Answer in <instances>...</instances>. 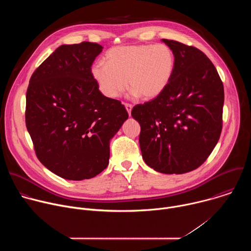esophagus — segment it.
I'll use <instances>...</instances> for the list:
<instances>
[{"label": "esophagus", "instance_id": "esophagus-1", "mask_svg": "<svg viewBox=\"0 0 251 251\" xmlns=\"http://www.w3.org/2000/svg\"><path fill=\"white\" fill-rule=\"evenodd\" d=\"M124 105H125V108H126V110H127L128 114H129V115H131V110H132V105H131V104H129V103H125Z\"/></svg>", "mask_w": 251, "mask_h": 251}]
</instances>
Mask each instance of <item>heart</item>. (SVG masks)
<instances>
[{"instance_id":"b5f03b06","label":"heart","mask_w":251,"mask_h":251,"mask_svg":"<svg viewBox=\"0 0 251 251\" xmlns=\"http://www.w3.org/2000/svg\"><path fill=\"white\" fill-rule=\"evenodd\" d=\"M105 59L106 63L92 65L91 75L102 94L112 99L119 97L128 83L132 96L156 98L169 84L175 68L174 52L166 45L115 47Z\"/></svg>"}]
</instances>
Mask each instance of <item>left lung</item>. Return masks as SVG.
I'll list each match as a JSON object with an SVG mask.
<instances>
[{
	"label": "left lung",
	"mask_w": 251,
	"mask_h": 251,
	"mask_svg": "<svg viewBox=\"0 0 251 251\" xmlns=\"http://www.w3.org/2000/svg\"><path fill=\"white\" fill-rule=\"evenodd\" d=\"M174 52L175 68L165 90L132 117L141 126L143 160L163 174L199 168L218 144L223 129L225 91L209 58L199 49L162 40Z\"/></svg>",
	"instance_id": "left-lung-1"
}]
</instances>
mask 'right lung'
Wrapping results in <instances>:
<instances>
[{
  "instance_id": "1",
  "label": "right lung",
  "mask_w": 251,
  "mask_h": 251,
  "mask_svg": "<svg viewBox=\"0 0 251 251\" xmlns=\"http://www.w3.org/2000/svg\"><path fill=\"white\" fill-rule=\"evenodd\" d=\"M96 43L62 45L37 69L25 96V125L40 162L66 180L100 174L109 163V143L128 113L104 96L91 65L102 51Z\"/></svg>"
}]
</instances>
